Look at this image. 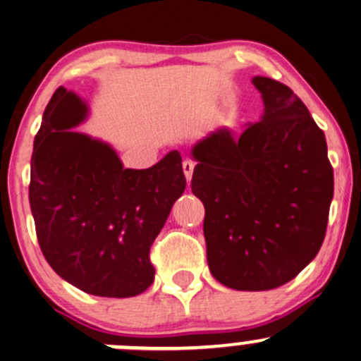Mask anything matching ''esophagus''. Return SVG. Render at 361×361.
<instances>
[{
    "label": "esophagus",
    "mask_w": 361,
    "mask_h": 361,
    "mask_svg": "<svg viewBox=\"0 0 361 361\" xmlns=\"http://www.w3.org/2000/svg\"><path fill=\"white\" fill-rule=\"evenodd\" d=\"M183 173H185V178H187V181L188 183H190V180H192V174H193V162L192 161H183Z\"/></svg>",
    "instance_id": "1"
}]
</instances>
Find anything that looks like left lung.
Masks as SVG:
<instances>
[{"instance_id": "left-lung-1", "label": "left lung", "mask_w": 361, "mask_h": 361, "mask_svg": "<svg viewBox=\"0 0 361 361\" xmlns=\"http://www.w3.org/2000/svg\"><path fill=\"white\" fill-rule=\"evenodd\" d=\"M252 82L263 119L238 138L212 131L192 150L207 264L235 290L275 289L305 270L322 247L334 195L325 135L306 105L275 79Z\"/></svg>"}]
</instances>
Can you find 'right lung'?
<instances>
[{"instance_id":"1","label":"right lung","mask_w":361,"mask_h":361,"mask_svg":"<svg viewBox=\"0 0 361 361\" xmlns=\"http://www.w3.org/2000/svg\"><path fill=\"white\" fill-rule=\"evenodd\" d=\"M86 105L53 93L34 138L29 202L48 264L74 287L131 298L154 282L150 247L185 192L181 157L169 152L149 169H124L105 143L72 131Z\"/></svg>"}]
</instances>
